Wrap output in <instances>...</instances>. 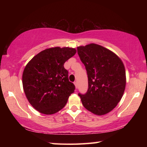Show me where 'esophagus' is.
<instances>
[{"mask_svg": "<svg viewBox=\"0 0 147 147\" xmlns=\"http://www.w3.org/2000/svg\"><path fill=\"white\" fill-rule=\"evenodd\" d=\"M74 86H75L76 88H77V87H78V83H77V82H74Z\"/></svg>", "mask_w": 147, "mask_h": 147, "instance_id": "esophagus-1", "label": "esophagus"}]
</instances>
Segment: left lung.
I'll use <instances>...</instances> for the list:
<instances>
[{
  "instance_id": "1",
  "label": "left lung",
  "mask_w": 147,
  "mask_h": 147,
  "mask_svg": "<svg viewBox=\"0 0 147 147\" xmlns=\"http://www.w3.org/2000/svg\"><path fill=\"white\" fill-rule=\"evenodd\" d=\"M88 77V89L78 93L84 108L97 115L109 113L117 105L126 86V72L121 59L113 52L91 43L77 47Z\"/></svg>"
}]
</instances>
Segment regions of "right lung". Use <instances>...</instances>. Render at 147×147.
Masks as SVG:
<instances>
[{
    "instance_id": "obj_1",
    "label": "right lung",
    "mask_w": 147,
    "mask_h": 147,
    "mask_svg": "<svg viewBox=\"0 0 147 147\" xmlns=\"http://www.w3.org/2000/svg\"><path fill=\"white\" fill-rule=\"evenodd\" d=\"M76 53L75 49L69 47L47 49L27 63L23 73V89L37 111L51 115L65 106L75 86L69 82L63 65Z\"/></svg>"
}]
</instances>
